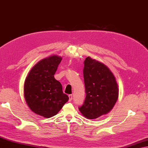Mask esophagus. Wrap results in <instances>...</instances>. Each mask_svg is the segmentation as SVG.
Segmentation results:
<instances>
[{
	"mask_svg": "<svg viewBox=\"0 0 148 148\" xmlns=\"http://www.w3.org/2000/svg\"><path fill=\"white\" fill-rule=\"evenodd\" d=\"M72 98H73V97H72V95H69V101H71Z\"/></svg>",
	"mask_w": 148,
	"mask_h": 148,
	"instance_id": "1",
	"label": "esophagus"
}]
</instances>
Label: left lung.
Instances as JSON below:
<instances>
[{"label": "left lung", "instance_id": "left-lung-1", "mask_svg": "<svg viewBox=\"0 0 148 148\" xmlns=\"http://www.w3.org/2000/svg\"><path fill=\"white\" fill-rule=\"evenodd\" d=\"M83 73L86 96L78 109L86 118L96 119L113 108L118 98V86L109 68L90 57L84 61Z\"/></svg>", "mask_w": 148, "mask_h": 148}]
</instances>
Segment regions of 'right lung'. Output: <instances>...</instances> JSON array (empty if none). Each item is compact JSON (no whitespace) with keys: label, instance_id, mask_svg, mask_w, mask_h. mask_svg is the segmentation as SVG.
<instances>
[{"label":"right lung","instance_id":"obj_1","mask_svg":"<svg viewBox=\"0 0 148 148\" xmlns=\"http://www.w3.org/2000/svg\"><path fill=\"white\" fill-rule=\"evenodd\" d=\"M61 61L57 56L42 59L29 71L24 84V97L30 109L46 118L56 115L69 99L54 78Z\"/></svg>","mask_w":148,"mask_h":148}]
</instances>
